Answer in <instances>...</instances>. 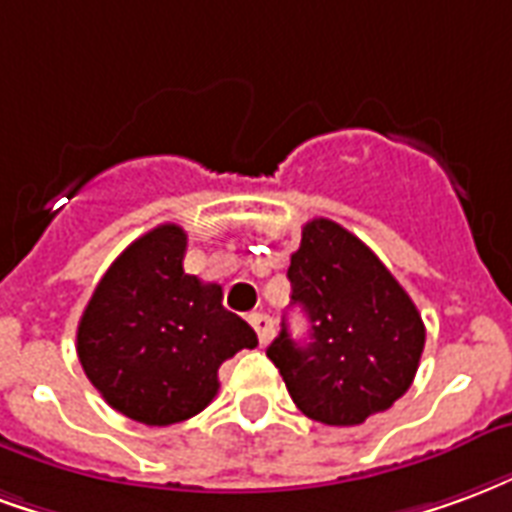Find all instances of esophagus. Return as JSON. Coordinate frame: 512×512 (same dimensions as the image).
Returning a JSON list of instances; mask_svg holds the SVG:
<instances>
[{
    "label": "esophagus",
    "mask_w": 512,
    "mask_h": 512,
    "mask_svg": "<svg viewBox=\"0 0 512 512\" xmlns=\"http://www.w3.org/2000/svg\"><path fill=\"white\" fill-rule=\"evenodd\" d=\"M249 323H252V328H255L260 344L271 342V336H274V320H271L268 314H252V317H249Z\"/></svg>",
    "instance_id": "34e87169"
}]
</instances>
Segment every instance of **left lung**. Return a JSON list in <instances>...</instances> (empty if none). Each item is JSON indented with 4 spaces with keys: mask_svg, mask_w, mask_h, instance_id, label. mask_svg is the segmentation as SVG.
Wrapping results in <instances>:
<instances>
[{
    "mask_svg": "<svg viewBox=\"0 0 512 512\" xmlns=\"http://www.w3.org/2000/svg\"><path fill=\"white\" fill-rule=\"evenodd\" d=\"M287 279L312 323L309 342H293L282 323L266 355L306 418L358 426L410 391L426 328L361 238L331 219L306 222Z\"/></svg>",
    "mask_w": 512,
    "mask_h": 512,
    "instance_id": "left-lung-1",
    "label": "left lung"
}]
</instances>
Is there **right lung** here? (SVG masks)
<instances>
[{"label":"right lung","mask_w":512,"mask_h":512,"mask_svg":"<svg viewBox=\"0 0 512 512\" xmlns=\"http://www.w3.org/2000/svg\"><path fill=\"white\" fill-rule=\"evenodd\" d=\"M187 233L160 225L132 241L94 287L78 361L113 410L170 426L206 410L219 366L257 336L222 306V287L184 271Z\"/></svg>","instance_id":"1"}]
</instances>
